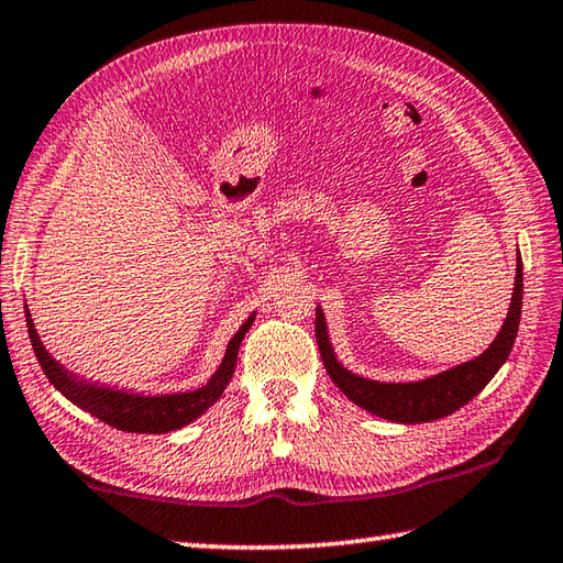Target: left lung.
Here are the masks:
<instances>
[{"instance_id":"8db88e82","label":"left lung","mask_w":563,"mask_h":563,"mask_svg":"<svg viewBox=\"0 0 563 563\" xmlns=\"http://www.w3.org/2000/svg\"><path fill=\"white\" fill-rule=\"evenodd\" d=\"M522 314V258L517 253V268H515V290L508 317H505L503 329L495 336L493 344L483 351L481 356L473 361L461 363V366L449 368L444 373H437L432 378L415 380V383H380L361 378L356 373L346 371L334 356V349L329 344L327 322L322 307H317L314 319V334L319 344V354H322L324 368L329 378L336 383V388L346 395L351 402H356L371 415H378L383 420L400 422V424H417V422H432L442 420V417L456 412L468 400L486 388L495 373L508 361L517 327H520Z\"/></svg>"}]
</instances>
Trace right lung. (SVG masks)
Masks as SVG:
<instances>
[{"label": "right lung", "mask_w": 563, "mask_h": 563, "mask_svg": "<svg viewBox=\"0 0 563 563\" xmlns=\"http://www.w3.org/2000/svg\"><path fill=\"white\" fill-rule=\"evenodd\" d=\"M251 314L244 324H241L239 332L231 336L227 354L222 358V366L209 378L202 388L187 390V393H173V395H139V393H126V390H114V388H102V385L85 383L63 368L58 361H55L43 341L38 339L36 327H33L31 314H26V327H29V339L33 346V354H36L43 373L51 380V385L58 393H63L73 405L82 407L85 412H90L97 420L107 422L109 427H117L121 432H136V434H165L173 432V429H180L197 420L207 407H212L227 388V383L234 376L236 368V356L239 346L244 341L246 332L253 324Z\"/></svg>", "instance_id": "1"}]
</instances>
